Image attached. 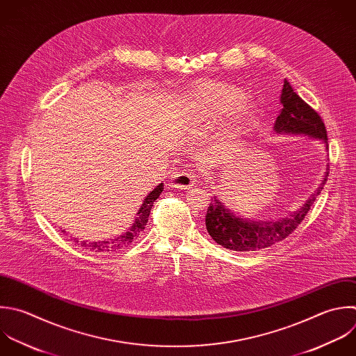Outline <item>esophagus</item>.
<instances>
[{
	"label": "esophagus",
	"mask_w": 356,
	"mask_h": 356,
	"mask_svg": "<svg viewBox=\"0 0 356 356\" xmlns=\"http://www.w3.org/2000/svg\"><path fill=\"white\" fill-rule=\"evenodd\" d=\"M196 182V174L191 171H177L171 175L168 185L171 188H179V189H189Z\"/></svg>",
	"instance_id": "obj_1"
}]
</instances>
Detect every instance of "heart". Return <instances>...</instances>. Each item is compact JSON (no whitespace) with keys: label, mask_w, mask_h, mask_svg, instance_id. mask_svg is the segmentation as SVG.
<instances>
[{"label":"heart","mask_w":356,"mask_h":356,"mask_svg":"<svg viewBox=\"0 0 356 356\" xmlns=\"http://www.w3.org/2000/svg\"><path fill=\"white\" fill-rule=\"evenodd\" d=\"M241 97L242 90L231 83L199 81L188 89L179 103L188 120L204 124L225 114V128L235 131L250 114L249 104L238 102Z\"/></svg>","instance_id":"heart-1"}]
</instances>
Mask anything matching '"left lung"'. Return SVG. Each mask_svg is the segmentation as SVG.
I'll return each instance as SVG.
<instances>
[{"mask_svg": "<svg viewBox=\"0 0 356 356\" xmlns=\"http://www.w3.org/2000/svg\"><path fill=\"white\" fill-rule=\"evenodd\" d=\"M280 102L282 108L274 122V132L281 135H305L320 140L328 149L325 127L318 114L307 106L285 79ZM328 177V165L318 188L312 196L288 217L277 221H253L243 218L225 206L220 197H211L207 207L206 228L210 236L221 246L236 252H254L285 239L305 218L310 206L320 195Z\"/></svg>", "mask_w": 356, "mask_h": 356, "instance_id": "left-lung-1", "label": "left lung"}]
</instances>
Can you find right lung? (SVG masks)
Returning a JSON list of instances; mask_svg holds the SVG:
<instances>
[{"label": "right lung", "instance_id": "right-lung-1", "mask_svg": "<svg viewBox=\"0 0 356 356\" xmlns=\"http://www.w3.org/2000/svg\"><path fill=\"white\" fill-rule=\"evenodd\" d=\"M164 189V184H159L143 200L139 211L136 213L138 216L135 217V221L132 222V225L128 228L127 232H124L120 236H115L113 239H104V241H97V242H88V241H81L82 246L90 249V250H96V252H115L118 249H122L125 246H128L135 238H138L140 235V232L145 229L146 222L149 220V214L150 210L153 207L154 200L160 196V193ZM63 232H65L63 229ZM76 239V238H75ZM78 242V241H76Z\"/></svg>", "mask_w": 356, "mask_h": 356}]
</instances>
